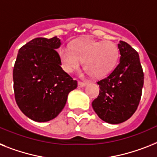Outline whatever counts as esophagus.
Listing matches in <instances>:
<instances>
[{
  "instance_id": "obj_1",
  "label": "esophagus",
  "mask_w": 157,
  "mask_h": 157,
  "mask_svg": "<svg viewBox=\"0 0 157 157\" xmlns=\"http://www.w3.org/2000/svg\"><path fill=\"white\" fill-rule=\"evenodd\" d=\"M78 86H80V87H82V86H86V82L78 81Z\"/></svg>"
}]
</instances>
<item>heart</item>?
Instances as JSON below:
<instances>
[{"mask_svg":"<svg viewBox=\"0 0 157 157\" xmlns=\"http://www.w3.org/2000/svg\"><path fill=\"white\" fill-rule=\"evenodd\" d=\"M62 66L65 71L73 72L84 61V68L91 77L100 78L107 76L116 67L120 50L111 41H99L93 38L76 40L71 47L63 46L59 50Z\"/></svg>","mask_w":157,"mask_h":157,"instance_id":"obj_1","label":"heart"}]
</instances>
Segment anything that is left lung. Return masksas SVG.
<instances>
[{
	"label": "left lung",
	"instance_id": "left-lung-1",
	"mask_svg": "<svg viewBox=\"0 0 157 157\" xmlns=\"http://www.w3.org/2000/svg\"><path fill=\"white\" fill-rule=\"evenodd\" d=\"M120 61L107 77L99 80V94L92 107L101 120L117 124L136 111L142 94L144 72L138 53L125 41L118 45Z\"/></svg>",
	"mask_w": 157,
	"mask_h": 157
}]
</instances>
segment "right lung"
I'll list each match as a JSON object with an SVG mask.
<instances>
[{"label": "right lung", "mask_w": 157, "mask_h": 157, "mask_svg": "<svg viewBox=\"0 0 157 157\" xmlns=\"http://www.w3.org/2000/svg\"><path fill=\"white\" fill-rule=\"evenodd\" d=\"M57 37H36L20 48L13 71L15 100L31 120L46 122L63 111L76 80L61 67Z\"/></svg>", "instance_id": "1"}]
</instances>
